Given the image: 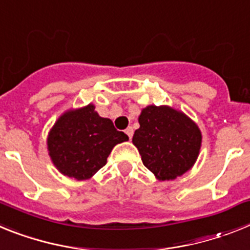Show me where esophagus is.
I'll return each mask as SVG.
<instances>
[{
    "mask_svg": "<svg viewBox=\"0 0 250 250\" xmlns=\"http://www.w3.org/2000/svg\"><path fill=\"white\" fill-rule=\"evenodd\" d=\"M125 134H127L128 137H129V140H131L132 136H133V128L128 127L127 129H125Z\"/></svg>",
    "mask_w": 250,
    "mask_h": 250,
    "instance_id": "obj_1",
    "label": "esophagus"
}]
</instances>
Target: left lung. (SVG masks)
I'll list each match as a JSON object with an SVG mask.
<instances>
[{
    "mask_svg": "<svg viewBox=\"0 0 250 250\" xmlns=\"http://www.w3.org/2000/svg\"><path fill=\"white\" fill-rule=\"evenodd\" d=\"M138 123L132 142L156 179L175 180L191 170L203 136L190 117L170 105H147L141 110Z\"/></svg>",
    "mask_w": 250,
    "mask_h": 250,
    "instance_id": "1",
    "label": "left lung"
}]
</instances>
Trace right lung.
<instances>
[{
  "label": "right lung",
  "mask_w": 250,
  "mask_h": 250,
  "mask_svg": "<svg viewBox=\"0 0 250 250\" xmlns=\"http://www.w3.org/2000/svg\"><path fill=\"white\" fill-rule=\"evenodd\" d=\"M128 141L109 118L95 112L94 104L62 113L47 134V152L56 170L77 181L98 172L113 147Z\"/></svg>",
  "instance_id": "1"
}]
</instances>
